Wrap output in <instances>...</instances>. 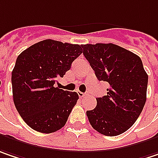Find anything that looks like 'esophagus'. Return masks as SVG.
<instances>
[{
  "mask_svg": "<svg viewBox=\"0 0 158 158\" xmlns=\"http://www.w3.org/2000/svg\"><path fill=\"white\" fill-rule=\"evenodd\" d=\"M78 95H79V98H84V97L86 96V93H83V92L78 91Z\"/></svg>",
  "mask_w": 158,
  "mask_h": 158,
  "instance_id": "34e87169",
  "label": "esophagus"
}]
</instances>
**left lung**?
<instances>
[{
	"instance_id": "8db88e82",
	"label": "left lung",
	"mask_w": 158,
	"mask_h": 158,
	"mask_svg": "<svg viewBox=\"0 0 158 158\" xmlns=\"http://www.w3.org/2000/svg\"><path fill=\"white\" fill-rule=\"evenodd\" d=\"M83 54L98 80L109 84L107 95L87 111L91 126L106 136L125 132L139 118L147 100L148 76L141 59L114 44L82 45Z\"/></svg>"
}]
</instances>
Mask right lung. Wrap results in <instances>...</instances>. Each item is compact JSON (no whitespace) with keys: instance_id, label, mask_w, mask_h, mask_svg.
<instances>
[{"instance_id":"obj_1","label":"right lung","mask_w":158,"mask_h":158,"mask_svg":"<svg viewBox=\"0 0 158 158\" xmlns=\"http://www.w3.org/2000/svg\"><path fill=\"white\" fill-rule=\"evenodd\" d=\"M81 47L46 39L18 56L11 73L13 101L19 115L33 130L52 133L65 125L79 95L55 88V84L82 53Z\"/></svg>"}]
</instances>
